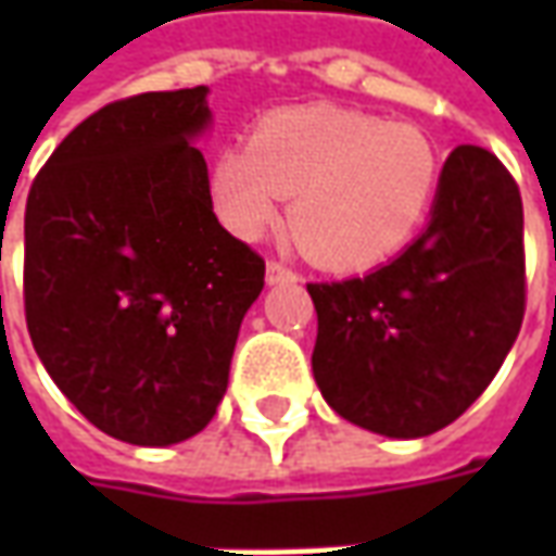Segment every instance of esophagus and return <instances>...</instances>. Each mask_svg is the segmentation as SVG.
<instances>
[{"instance_id":"obj_1","label":"esophagus","mask_w":556,"mask_h":556,"mask_svg":"<svg viewBox=\"0 0 556 556\" xmlns=\"http://www.w3.org/2000/svg\"><path fill=\"white\" fill-rule=\"evenodd\" d=\"M265 277H267V286H279V282H291V279H298L291 267H286L282 262H274V258L267 262Z\"/></svg>"}]
</instances>
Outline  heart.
I'll use <instances>...</instances> for the list:
<instances>
[{"instance_id": "heart-1", "label": "heart", "mask_w": 556, "mask_h": 556, "mask_svg": "<svg viewBox=\"0 0 556 556\" xmlns=\"http://www.w3.org/2000/svg\"><path fill=\"white\" fill-rule=\"evenodd\" d=\"M441 157L405 122L342 106L267 115L250 146L217 157L211 193L219 219L258 238L291 199L289 229L313 262L361 270L396 255L429 214Z\"/></svg>"}]
</instances>
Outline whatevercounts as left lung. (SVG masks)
Segmentation results:
<instances>
[{"label":"left lung","instance_id":"left-lung-1","mask_svg":"<svg viewBox=\"0 0 556 556\" xmlns=\"http://www.w3.org/2000/svg\"><path fill=\"white\" fill-rule=\"evenodd\" d=\"M315 384L387 438H426L491 384L525 321V207L491 151L446 157L426 231L390 265L309 282Z\"/></svg>","mask_w":556,"mask_h":556}]
</instances>
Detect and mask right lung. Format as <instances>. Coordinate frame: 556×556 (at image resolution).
<instances>
[{"instance_id":"add662e5","label":"right lung","mask_w":556,"mask_h":556,"mask_svg":"<svg viewBox=\"0 0 556 556\" xmlns=\"http://www.w3.org/2000/svg\"><path fill=\"white\" fill-rule=\"evenodd\" d=\"M207 89L106 103L26 199L31 345L91 426L137 446L205 429L265 258L219 226L202 151Z\"/></svg>"}]
</instances>
